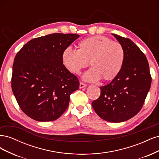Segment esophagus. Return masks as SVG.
<instances>
[{"mask_svg": "<svg viewBox=\"0 0 159 159\" xmlns=\"http://www.w3.org/2000/svg\"><path fill=\"white\" fill-rule=\"evenodd\" d=\"M86 86H87V85L85 84H83V83H81V82L80 83V89L84 88L86 87Z\"/></svg>", "mask_w": 159, "mask_h": 159, "instance_id": "esophagus-1", "label": "esophagus"}]
</instances>
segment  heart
Listing matches in <instances>:
<instances>
[{"mask_svg": "<svg viewBox=\"0 0 159 159\" xmlns=\"http://www.w3.org/2000/svg\"><path fill=\"white\" fill-rule=\"evenodd\" d=\"M78 50L68 47L62 52L61 61L71 73L80 74L89 61L92 68L83 76L86 81L101 79L111 81L121 72L125 53L123 46L105 36H92L79 42Z\"/></svg>", "mask_w": 159, "mask_h": 159, "instance_id": "heart-1", "label": "heart"}]
</instances>
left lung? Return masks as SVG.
<instances>
[{"instance_id":"1","label":"left lung","mask_w":159,"mask_h":159,"mask_svg":"<svg viewBox=\"0 0 159 159\" xmlns=\"http://www.w3.org/2000/svg\"><path fill=\"white\" fill-rule=\"evenodd\" d=\"M112 35L125 50L124 64L116 78L100 87V96L92 102V107L103 120L120 123L132 118L141 109L152 79L147 57L139 48L129 38Z\"/></svg>"}]
</instances>
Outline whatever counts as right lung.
I'll use <instances>...</instances> for the list:
<instances>
[{
	"label": "right lung",
	"instance_id": "right-lung-1",
	"mask_svg": "<svg viewBox=\"0 0 159 159\" xmlns=\"http://www.w3.org/2000/svg\"><path fill=\"white\" fill-rule=\"evenodd\" d=\"M80 36L56 33L34 38L14 58L12 89L28 117L38 121L58 119L68 108L70 96L79 89L78 78L67 70L61 54Z\"/></svg>",
	"mask_w": 159,
	"mask_h": 159
}]
</instances>
